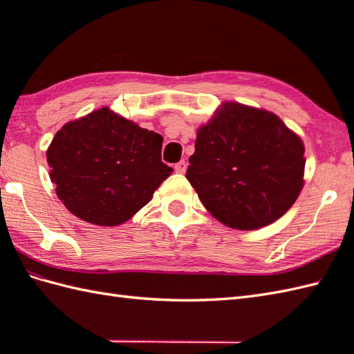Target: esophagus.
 I'll list each match as a JSON object with an SVG mask.
<instances>
[{
	"mask_svg": "<svg viewBox=\"0 0 354 354\" xmlns=\"http://www.w3.org/2000/svg\"><path fill=\"white\" fill-rule=\"evenodd\" d=\"M175 170H176L178 173H185V170H187V161L181 160L179 162H176V164H175Z\"/></svg>",
	"mask_w": 354,
	"mask_h": 354,
	"instance_id": "esophagus-1",
	"label": "esophagus"
}]
</instances>
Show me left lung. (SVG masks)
<instances>
[{
  "label": "left lung",
  "instance_id": "obj_1",
  "mask_svg": "<svg viewBox=\"0 0 354 354\" xmlns=\"http://www.w3.org/2000/svg\"><path fill=\"white\" fill-rule=\"evenodd\" d=\"M304 142L274 112L223 102L196 132L185 178L214 219L259 230L280 219L304 185Z\"/></svg>",
  "mask_w": 354,
  "mask_h": 354
}]
</instances>
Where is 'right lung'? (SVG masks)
Wrapping results in <instances>:
<instances>
[{"label": "right lung", "instance_id": "obj_1", "mask_svg": "<svg viewBox=\"0 0 354 354\" xmlns=\"http://www.w3.org/2000/svg\"><path fill=\"white\" fill-rule=\"evenodd\" d=\"M162 137L103 106L64 124L47 149L57 198L79 219L117 227L152 199L173 169Z\"/></svg>", "mask_w": 354, "mask_h": 354}]
</instances>
